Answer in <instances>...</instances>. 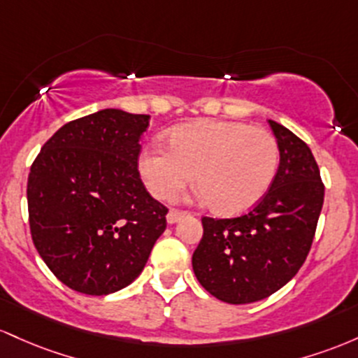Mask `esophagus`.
<instances>
[{
  "label": "esophagus",
  "mask_w": 358,
  "mask_h": 358,
  "mask_svg": "<svg viewBox=\"0 0 358 358\" xmlns=\"http://www.w3.org/2000/svg\"><path fill=\"white\" fill-rule=\"evenodd\" d=\"M186 215V213L184 211H178V210H171L167 213V223H171V224H174V223H178L180 218H182V216Z\"/></svg>",
  "instance_id": "34e87169"
}]
</instances>
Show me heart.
<instances>
[{"label": "heart", "mask_w": 358, "mask_h": 358, "mask_svg": "<svg viewBox=\"0 0 358 358\" xmlns=\"http://www.w3.org/2000/svg\"><path fill=\"white\" fill-rule=\"evenodd\" d=\"M169 147L152 143L140 154L138 172L147 189L159 199H172L196 174L201 198L222 215L254 208L279 169L277 140L247 123H186L171 131Z\"/></svg>", "instance_id": "heart-1"}]
</instances>
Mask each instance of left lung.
<instances>
[{
    "label": "left lung",
    "instance_id": "left-lung-1",
    "mask_svg": "<svg viewBox=\"0 0 358 358\" xmlns=\"http://www.w3.org/2000/svg\"><path fill=\"white\" fill-rule=\"evenodd\" d=\"M279 145L271 189L247 215L203 218L192 271L216 299L248 304L286 286L304 264L323 208L324 186L311 150L299 136L268 120Z\"/></svg>",
    "mask_w": 358,
    "mask_h": 358
}]
</instances>
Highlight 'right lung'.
Masks as SVG:
<instances>
[{
	"mask_svg": "<svg viewBox=\"0 0 358 358\" xmlns=\"http://www.w3.org/2000/svg\"><path fill=\"white\" fill-rule=\"evenodd\" d=\"M148 115L106 108L66 123L31 164L35 248L60 282L90 296L131 284L164 230L167 208L138 172Z\"/></svg>",
	"mask_w": 358,
	"mask_h": 358,
	"instance_id": "1",
	"label": "right lung"
}]
</instances>
